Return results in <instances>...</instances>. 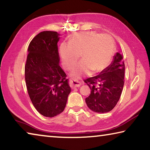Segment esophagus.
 Returning a JSON list of instances; mask_svg holds the SVG:
<instances>
[{"label":"esophagus","instance_id":"1","mask_svg":"<svg viewBox=\"0 0 150 150\" xmlns=\"http://www.w3.org/2000/svg\"><path fill=\"white\" fill-rule=\"evenodd\" d=\"M81 85V83L79 81L74 79H71L70 80V86L72 88L79 87H80Z\"/></svg>","mask_w":150,"mask_h":150}]
</instances>
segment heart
<instances>
[{
	"mask_svg": "<svg viewBox=\"0 0 150 150\" xmlns=\"http://www.w3.org/2000/svg\"><path fill=\"white\" fill-rule=\"evenodd\" d=\"M62 63L65 69L73 67L79 58L82 60L73 68V77L100 72L107 67L114 54V42L108 35L94 32L78 33L73 35L69 44L63 43L59 47Z\"/></svg>",
	"mask_w": 150,
	"mask_h": 150,
	"instance_id": "obj_1",
	"label": "heart"
}]
</instances>
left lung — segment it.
Returning a JSON list of instances; mask_svg holds the SVG:
<instances>
[{
	"label": "left lung",
	"instance_id": "8db88e82",
	"mask_svg": "<svg viewBox=\"0 0 150 150\" xmlns=\"http://www.w3.org/2000/svg\"><path fill=\"white\" fill-rule=\"evenodd\" d=\"M124 71L123 56L116 52L112 62L100 74L84 81L91 90L90 95L85 98L91 110L106 113L112 110L123 89Z\"/></svg>",
	"mask_w": 150,
	"mask_h": 150
}]
</instances>
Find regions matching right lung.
<instances>
[{
  "label": "right lung",
  "instance_id": "obj_1",
  "mask_svg": "<svg viewBox=\"0 0 150 150\" xmlns=\"http://www.w3.org/2000/svg\"><path fill=\"white\" fill-rule=\"evenodd\" d=\"M59 34L44 31L30 42L25 65V80L33 105L45 117L64 110L71 92L68 79L59 66Z\"/></svg>",
  "mask_w": 150,
  "mask_h": 150
}]
</instances>
